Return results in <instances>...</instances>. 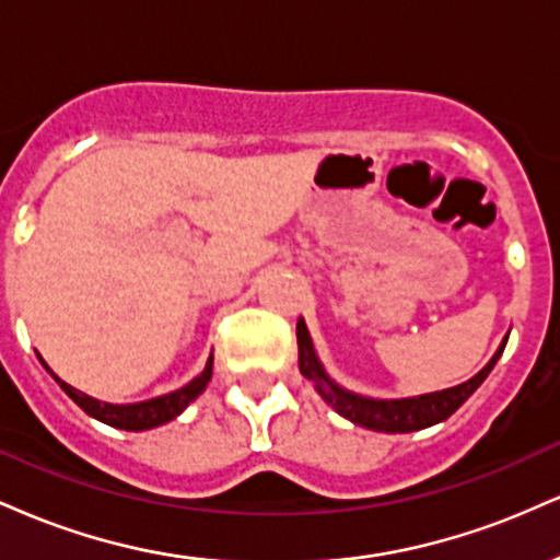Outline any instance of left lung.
<instances>
[{
    "mask_svg": "<svg viewBox=\"0 0 560 560\" xmlns=\"http://www.w3.org/2000/svg\"><path fill=\"white\" fill-rule=\"evenodd\" d=\"M505 342L500 345V350L494 352L492 361L487 363L477 376L468 378L464 384H458V387L432 392V395H421V397H405V400H371V397L352 395V392L337 387V384L326 376L324 365H320V361L316 358V350H313L311 334H307L305 324L298 320V347H300L302 376L311 378V382L316 384L318 395L324 397V400L329 402L339 416H345V419L358 423V427L374 429V432H389V434L419 432V429L434 427V423L450 419V416H453L455 410H458L460 405L477 392L479 384L490 376V371L494 369V363H498V358L503 355Z\"/></svg>",
    "mask_w": 560,
    "mask_h": 560,
    "instance_id": "obj_1",
    "label": "left lung"
}]
</instances>
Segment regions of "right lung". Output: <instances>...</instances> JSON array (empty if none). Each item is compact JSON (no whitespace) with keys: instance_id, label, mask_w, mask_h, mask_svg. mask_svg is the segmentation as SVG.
<instances>
[{"instance_id":"right-lung-1","label":"right lung","mask_w":560,"mask_h":560,"mask_svg":"<svg viewBox=\"0 0 560 560\" xmlns=\"http://www.w3.org/2000/svg\"><path fill=\"white\" fill-rule=\"evenodd\" d=\"M44 369H47V363H44ZM210 376H213V355H210V361H208V365H205L202 374H199L195 382L186 384V387L171 392V395L155 397V400L133 402V405L100 402V400H94V397H89V395H83V392L73 389L70 384L62 382V378L55 376V382L60 384L62 392H66L70 400L79 405L81 410H86L92 419L107 423V427L126 429V432H141V429H152V427H160V423H168L171 419H176V416L182 413L186 405L195 400L197 395H202V389L208 387Z\"/></svg>"}]
</instances>
